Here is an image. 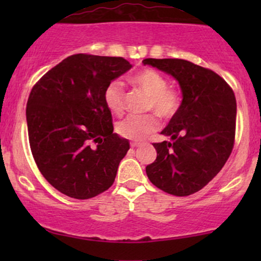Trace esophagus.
Returning <instances> with one entry per match:
<instances>
[{"label": "esophagus", "mask_w": 261, "mask_h": 261, "mask_svg": "<svg viewBox=\"0 0 261 261\" xmlns=\"http://www.w3.org/2000/svg\"><path fill=\"white\" fill-rule=\"evenodd\" d=\"M140 146L139 142H131V148H137Z\"/></svg>", "instance_id": "esophagus-1"}]
</instances>
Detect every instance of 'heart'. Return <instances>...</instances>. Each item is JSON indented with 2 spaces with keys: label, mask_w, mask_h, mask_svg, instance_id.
I'll use <instances>...</instances> for the list:
<instances>
[{
  "label": "heart",
  "mask_w": 261,
  "mask_h": 261,
  "mask_svg": "<svg viewBox=\"0 0 261 261\" xmlns=\"http://www.w3.org/2000/svg\"><path fill=\"white\" fill-rule=\"evenodd\" d=\"M131 82L147 93L145 103L146 110H153L162 119H170L179 112L181 95L175 88L168 86V80L153 68H145L131 76ZM104 100L110 112L121 115L125 110V88L120 81H112L104 92ZM155 113V114H156ZM154 113L131 115L119 122L116 131L125 139L145 140L157 130L158 118Z\"/></svg>",
  "instance_id": "b5f03b06"
}]
</instances>
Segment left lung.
I'll use <instances>...</instances> for the list:
<instances>
[{"label": "left lung", "mask_w": 261, "mask_h": 261, "mask_svg": "<svg viewBox=\"0 0 261 261\" xmlns=\"http://www.w3.org/2000/svg\"><path fill=\"white\" fill-rule=\"evenodd\" d=\"M143 64L172 74L182 92L180 109L162 131L173 142L153 143L157 158L146 173L164 193L191 195L218 174L232 153L234 93L216 72L187 60L145 59Z\"/></svg>", "instance_id": "1"}]
</instances>
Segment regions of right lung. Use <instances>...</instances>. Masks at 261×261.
<instances>
[{"instance_id":"1","label":"right lung","mask_w":261,"mask_h":261,"mask_svg":"<svg viewBox=\"0 0 261 261\" xmlns=\"http://www.w3.org/2000/svg\"><path fill=\"white\" fill-rule=\"evenodd\" d=\"M124 58L76 54L33 86L27 103L29 145L56 190L86 200L113 185L130 145L113 134L107 86L130 70Z\"/></svg>"}]
</instances>
